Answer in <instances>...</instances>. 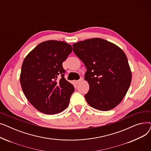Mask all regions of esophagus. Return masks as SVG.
Instances as JSON below:
<instances>
[{"instance_id": "obj_1", "label": "esophagus", "mask_w": 151, "mask_h": 151, "mask_svg": "<svg viewBox=\"0 0 151 151\" xmlns=\"http://www.w3.org/2000/svg\"><path fill=\"white\" fill-rule=\"evenodd\" d=\"M83 80V78H80V80H78V81H76V83L77 84H80L82 81Z\"/></svg>"}]
</instances>
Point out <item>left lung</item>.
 <instances>
[{"label": "left lung", "mask_w": 151, "mask_h": 151, "mask_svg": "<svg viewBox=\"0 0 151 151\" xmlns=\"http://www.w3.org/2000/svg\"><path fill=\"white\" fill-rule=\"evenodd\" d=\"M73 51L87 68L84 80L89 85L88 104L100 111L117 106L127 92L132 71L127 58L119 47L100 38L73 44Z\"/></svg>", "instance_id": "left-lung-1"}]
</instances>
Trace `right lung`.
I'll return each instance as SVG.
<instances>
[{"mask_svg":"<svg viewBox=\"0 0 151 151\" xmlns=\"http://www.w3.org/2000/svg\"><path fill=\"white\" fill-rule=\"evenodd\" d=\"M71 51L72 46L65 42L47 40L38 44L24 59L19 78L21 88L39 111L54 114L68 106L75 89L63 76L62 63Z\"/></svg>","mask_w":151,"mask_h":151,"instance_id":"add662e5","label":"right lung"}]
</instances>
